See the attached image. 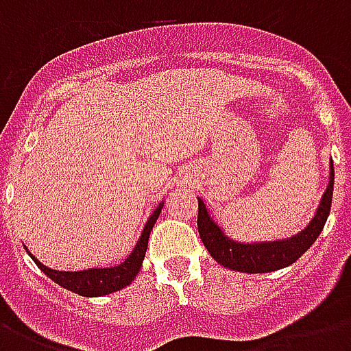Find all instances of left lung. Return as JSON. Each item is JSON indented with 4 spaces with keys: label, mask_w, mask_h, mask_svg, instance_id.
Returning <instances> with one entry per match:
<instances>
[{
    "label": "left lung",
    "mask_w": 351,
    "mask_h": 351,
    "mask_svg": "<svg viewBox=\"0 0 351 351\" xmlns=\"http://www.w3.org/2000/svg\"><path fill=\"white\" fill-rule=\"evenodd\" d=\"M333 178H335L333 162H330V182L317 208L315 217L300 233L289 239L271 240V242H239V240L230 239L215 222L202 198L198 197L197 224L206 250L219 264L233 271L269 273L291 266L310 250L326 224L328 215L332 209Z\"/></svg>",
    "instance_id": "obj_1"
}]
</instances>
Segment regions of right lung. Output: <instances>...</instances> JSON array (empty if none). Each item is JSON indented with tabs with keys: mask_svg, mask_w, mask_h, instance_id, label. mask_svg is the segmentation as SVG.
I'll return each instance as SVG.
<instances>
[{
	"mask_svg": "<svg viewBox=\"0 0 351 351\" xmlns=\"http://www.w3.org/2000/svg\"><path fill=\"white\" fill-rule=\"evenodd\" d=\"M162 208H164V202L158 204V208L154 209V213L145 222L142 234H140L134 250L131 251V255L127 256L125 261L118 264V266L90 267V269H84V271H58V269H51L45 264H41L27 247L25 250L30 255V258L36 262V266L40 267L47 277L54 280L56 284H60L62 288L73 291V293H78L82 297H101V295L114 293L118 289L129 286L136 278L138 271L142 267L145 251H147L149 234H151V230H153L156 219L162 213Z\"/></svg>",
	"mask_w": 351,
	"mask_h": 351,
	"instance_id": "obj_1",
	"label": "right lung"
}]
</instances>
